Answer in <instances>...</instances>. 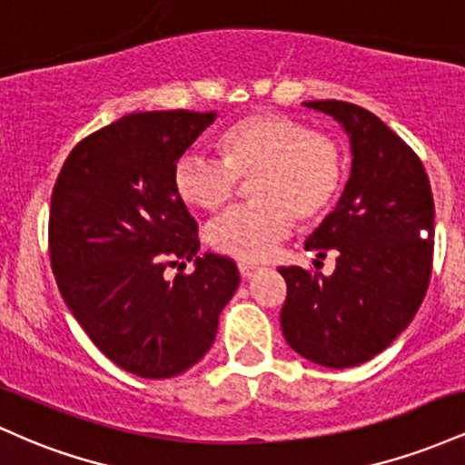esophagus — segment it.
Wrapping results in <instances>:
<instances>
[{
    "label": "esophagus",
    "instance_id": "34e87169",
    "mask_svg": "<svg viewBox=\"0 0 465 465\" xmlns=\"http://www.w3.org/2000/svg\"><path fill=\"white\" fill-rule=\"evenodd\" d=\"M238 271H240V277H242V280H249V277H253L255 271H258V266H253V264H238Z\"/></svg>",
    "mask_w": 465,
    "mask_h": 465
}]
</instances>
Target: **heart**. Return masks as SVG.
Masks as SVG:
<instances>
[{"instance_id": "obj_1", "label": "heart", "mask_w": 465, "mask_h": 465, "mask_svg": "<svg viewBox=\"0 0 465 465\" xmlns=\"http://www.w3.org/2000/svg\"><path fill=\"white\" fill-rule=\"evenodd\" d=\"M216 151L223 162L181 157L174 192L185 205L218 212L233 201L238 179H255V205L227 212L207 229V242L218 253L242 262L269 258L295 218L303 225L319 221L345 183V153L336 137L271 111L233 122L218 137Z\"/></svg>"}]
</instances>
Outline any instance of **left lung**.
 Here are the masks:
<instances>
[{
    "instance_id": "1",
    "label": "left lung",
    "mask_w": 465,
    "mask_h": 465,
    "mask_svg": "<svg viewBox=\"0 0 465 465\" xmlns=\"http://www.w3.org/2000/svg\"><path fill=\"white\" fill-rule=\"evenodd\" d=\"M303 106L350 137L351 170L332 214L306 240L332 275L280 266L282 332L303 359L345 370L381 354L413 322L433 269L435 203L420 157L381 117L341 100Z\"/></svg>"
}]
</instances>
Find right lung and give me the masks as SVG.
I'll use <instances>...</instances> for the list:
<instances>
[{
  "label": "right lung",
  "mask_w": 465,
  "mask_h": 465,
  "mask_svg": "<svg viewBox=\"0 0 465 465\" xmlns=\"http://www.w3.org/2000/svg\"><path fill=\"white\" fill-rule=\"evenodd\" d=\"M216 111L129 114L76 143L50 210L58 291L106 359L142 378H173L199 362L240 284L236 264L199 258L196 221L174 192V165ZM195 260L173 282L165 265Z\"/></svg>",
  "instance_id": "1"
}]
</instances>
